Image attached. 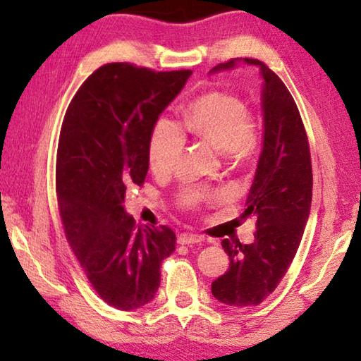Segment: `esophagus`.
<instances>
[{"label": "esophagus", "mask_w": 361, "mask_h": 361, "mask_svg": "<svg viewBox=\"0 0 361 361\" xmlns=\"http://www.w3.org/2000/svg\"><path fill=\"white\" fill-rule=\"evenodd\" d=\"M202 242V237L197 235V234H190V233H185V234H180L178 235V243L180 245H194Z\"/></svg>", "instance_id": "esophagus-1"}]
</instances>
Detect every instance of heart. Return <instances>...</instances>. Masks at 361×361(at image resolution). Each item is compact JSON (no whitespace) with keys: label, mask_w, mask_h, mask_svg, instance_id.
<instances>
[{"label":"heart","mask_w":361,"mask_h":361,"mask_svg":"<svg viewBox=\"0 0 361 361\" xmlns=\"http://www.w3.org/2000/svg\"><path fill=\"white\" fill-rule=\"evenodd\" d=\"M185 133L206 141L224 152L229 159H248L259 144V126L240 97L224 91H211L185 109L178 122L161 118L152 128L149 140V163L155 172H169L178 163L186 145ZM208 194L202 189H189L183 202L197 204Z\"/></svg>","instance_id":"obj_1"}]
</instances>
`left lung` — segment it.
Listing matches in <instances>:
<instances>
[{"instance_id": "1", "label": "left lung", "mask_w": 361, "mask_h": 361, "mask_svg": "<svg viewBox=\"0 0 361 361\" xmlns=\"http://www.w3.org/2000/svg\"><path fill=\"white\" fill-rule=\"evenodd\" d=\"M240 62L257 66L264 79V147L242 214L256 217L257 229L251 243L221 242L229 268L211 291L231 307H251L273 293L296 255L310 216L313 176L301 114L278 75L256 59H233L209 73L234 70Z\"/></svg>"}]
</instances>
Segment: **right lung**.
<instances>
[{
    "mask_svg": "<svg viewBox=\"0 0 361 361\" xmlns=\"http://www.w3.org/2000/svg\"><path fill=\"white\" fill-rule=\"evenodd\" d=\"M190 74L106 63L82 83L60 130L56 185L66 240L118 310L155 298L161 262L175 251L171 228L136 226L122 203L127 188L144 183L152 128Z\"/></svg>",
    "mask_w": 361,
    "mask_h": 361,
    "instance_id": "add662e5",
    "label": "right lung"
}]
</instances>
